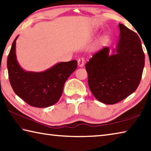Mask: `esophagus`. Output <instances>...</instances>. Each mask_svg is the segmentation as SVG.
I'll list each match as a JSON object with an SVG mask.
<instances>
[{
    "label": "esophagus",
    "instance_id": "esophagus-1",
    "mask_svg": "<svg viewBox=\"0 0 151 151\" xmlns=\"http://www.w3.org/2000/svg\"><path fill=\"white\" fill-rule=\"evenodd\" d=\"M85 63V60L84 58H80L78 60V65L80 67H83Z\"/></svg>",
    "mask_w": 151,
    "mask_h": 151
}]
</instances>
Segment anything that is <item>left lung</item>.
Returning a JSON list of instances; mask_svg holds the SVG:
<instances>
[{"instance_id": "obj_1", "label": "left lung", "mask_w": 151, "mask_h": 151, "mask_svg": "<svg viewBox=\"0 0 151 151\" xmlns=\"http://www.w3.org/2000/svg\"><path fill=\"white\" fill-rule=\"evenodd\" d=\"M119 39L109 53L108 47L96 53L85 65L90 90L96 99L114 104L137 88L145 66V54L138 35L119 24Z\"/></svg>"}]
</instances>
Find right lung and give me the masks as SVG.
I'll return each mask as SVG.
<instances>
[{
    "instance_id": "right-lung-1",
    "label": "right lung",
    "mask_w": 151,
    "mask_h": 151,
    "mask_svg": "<svg viewBox=\"0 0 151 151\" xmlns=\"http://www.w3.org/2000/svg\"><path fill=\"white\" fill-rule=\"evenodd\" d=\"M7 59L9 81L16 94L29 106L47 108L61 98L65 82L77 67L76 60L61 62L43 72L26 71L16 59V41Z\"/></svg>"
}]
</instances>
